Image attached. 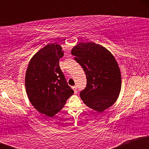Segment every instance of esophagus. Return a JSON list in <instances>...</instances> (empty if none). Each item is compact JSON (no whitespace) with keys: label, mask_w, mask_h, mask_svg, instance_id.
Segmentation results:
<instances>
[{"label":"esophagus","mask_w":149,"mask_h":149,"mask_svg":"<svg viewBox=\"0 0 149 149\" xmlns=\"http://www.w3.org/2000/svg\"><path fill=\"white\" fill-rule=\"evenodd\" d=\"M73 90H74L75 93H77V92H78V90H77V87L76 86H73Z\"/></svg>","instance_id":"34e87169"}]
</instances>
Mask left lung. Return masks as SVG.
<instances>
[{"instance_id":"obj_1","label":"left lung","mask_w":149,"mask_h":149,"mask_svg":"<svg viewBox=\"0 0 149 149\" xmlns=\"http://www.w3.org/2000/svg\"><path fill=\"white\" fill-rule=\"evenodd\" d=\"M71 54L86 75L87 86L80 92V98L90 109L103 112L115 103L120 92L121 74L115 57L92 42L78 43Z\"/></svg>"}]
</instances>
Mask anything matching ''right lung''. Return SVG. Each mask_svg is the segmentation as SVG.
<instances>
[{"label":"right lung","mask_w":149,"mask_h":149,"mask_svg":"<svg viewBox=\"0 0 149 149\" xmlns=\"http://www.w3.org/2000/svg\"><path fill=\"white\" fill-rule=\"evenodd\" d=\"M63 56L61 45H46L31 59L26 72L29 100L38 111L48 117L61 111L74 92L59 67V60Z\"/></svg>","instance_id":"1"}]
</instances>
